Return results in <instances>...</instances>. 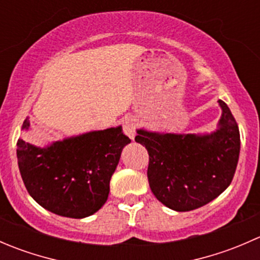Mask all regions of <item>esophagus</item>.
I'll list each match as a JSON object with an SVG mask.
<instances>
[{"label": "esophagus", "mask_w": 260, "mask_h": 260, "mask_svg": "<svg viewBox=\"0 0 260 260\" xmlns=\"http://www.w3.org/2000/svg\"><path fill=\"white\" fill-rule=\"evenodd\" d=\"M122 127H123V132H124L125 135L131 138V140H135L136 127H137V124H136V120L131 117L124 118V119H123Z\"/></svg>", "instance_id": "1"}]
</instances>
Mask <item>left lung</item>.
<instances>
[{
    "mask_svg": "<svg viewBox=\"0 0 260 260\" xmlns=\"http://www.w3.org/2000/svg\"><path fill=\"white\" fill-rule=\"evenodd\" d=\"M222 114L210 135H175L137 129L135 141L149 154V187L167 208L190 211L216 199L234 177L240 135L229 107L219 101Z\"/></svg>",
    "mask_w": 260,
    "mask_h": 260,
    "instance_id": "1",
    "label": "left lung"
}]
</instances>
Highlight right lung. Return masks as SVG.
<instances>
[{"label":"right lung","instance_id":"add662e5","mask_svg":"<svg viewBox=\"0 0 260 260\" xmlns=\"http://www.w3.org/2000/svg\"><path fill=\"white\" fill-rule=\"evenodd\" d=\"M28 127L26 118L22 129ZM129 142L120 125L65 138L44 148L20 138L18 169L39 205L60 216L83 219L106 204L109 181L123 147Z\"/></svg>","mask_w":260,"mask_h":260}]
</instances>
